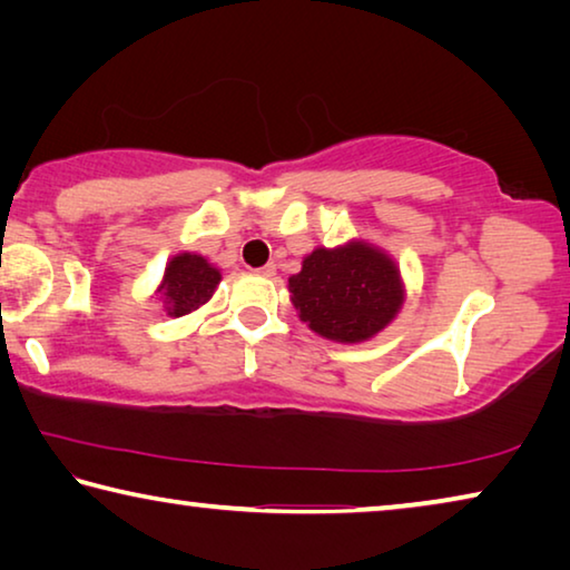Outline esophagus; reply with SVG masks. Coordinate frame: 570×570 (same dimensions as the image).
<instances>
[{
  "instance_id": "esophagus-1",
  "label": "esophagus",
  "mask_w": 570,
  "mask_h": 570,
  "mask_svg": "<svg viewBox=\"0 0 570 570\" xmlns=\"http://www.w3.org/2000/svg\"><path fill=\"white\" fill-rule=\"evenodd\" d=\"M256 272L262 274V276H266V278H272V276H276V264H266L262 268H256Z\"/></svg>"
}]
</instances>
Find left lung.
I'll return each instance as SVG.
<instances>
[{
	"label": "left lung",
	"mask_w": 570,
	"mask_h": 570,
	"mask_svg": "<svg viewBox=\"0 0 570 570\" xmlns=\"http://www.w3.org/2000/svg\"><path fill=\"white\" fill-rule=\"evenodd\" d=\"M302 322L334 342H364L382 332L402 304L400 272L370 244L316 248L288 278Z\"/></svg>",
	"instance_id": "left-lung-1"
}]
</instances>
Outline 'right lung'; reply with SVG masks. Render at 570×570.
I'll list each match as a JSON object with an SVG mask.
<instances>
[{
	"label": "right lung",
	"instance_id": "add662e5",
	"mask_svg": "<svg viewBox=\"0 0 570 570\" xmlns=\"http://www.w3.org/2000/svg\"><path fill=\"white\" fill-rule=\"evenodd\" d=\"M220 282V272L210 266L204 256L180 254L166 268L160 286V298L168 316L190 314L193 308L206 304L214 296Z\"/></svg>",
	"mask_w": 570,
	"mask_h": 570
}]
</instances>
